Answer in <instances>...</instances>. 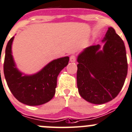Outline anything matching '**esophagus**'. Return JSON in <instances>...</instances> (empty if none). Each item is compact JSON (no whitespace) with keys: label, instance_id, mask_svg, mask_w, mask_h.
Masks as SVG:
<instances>
[{"label":"esophagus","instance_id":"obj_1","mask_svg":"<svg viewBox=\"0 0 132 132\" xmlns=\"http://www.w3.org/2000/svg\"><path fill=\"white\" fill-rule=\"evenodd\" d=\"M70 62H76V56L74 55L70 56Z\"/></svg>","mask_w":132,"mask_h":132}]
</instances>
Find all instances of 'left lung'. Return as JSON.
Instances as JSON below:
<instances>
[{"label":"left lung","instance_id":"left-lung-1","mask_svg":"<svg viewBox=\"0 0 132 132\" xmlns=\"http://www.w3.org/2000/svg\"><path fill=\"white\" fill-rule=\"evenodd\" d=\"M100 45L83 49L78 56L77 86L82 98L96 105L110 101L122 89L128 72L126 49L113 27Z\"/></svg>","mask_w":132,"mask_h":132}]
</instances>
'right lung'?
Masks as SVG:
<instances>
[{"label":"right lung","mask_w":132,"mask_h":132,"mask_svg":"<svg viewBox=\"0 0 132 132\" xmlns=\"http://www.w3.org/2000/svg\"><path fill=\"white\" fill-rule=\"evenodd\" d=\"M13 36L7 44L5 53L4 73L10 91L15 98L29 106L41 105L54 97L57 85V77L68 65L69 56L52 60L40 70L26 74L16 67L12 54Z\"/></svg>","instance_id":"add662e5"}]
</instances>
